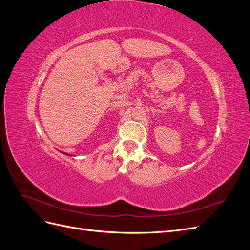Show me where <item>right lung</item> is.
Instances as JSON below:
<instances>
[{
  "instance_id": "right-lung-1",
  "label": "right lung",
  "mask_w": 250,
  "mask_h": 250,
  "mask_svg": "<svg viewBox=\"0 0 250 250\" xmlns=\"http://www.w3.org/2000/svg\"><path fill=\"white\" fill-rule=\"evenodd\" d=\"M65 154H66V153H65Z\"/></svg>"
}]
</instances>
